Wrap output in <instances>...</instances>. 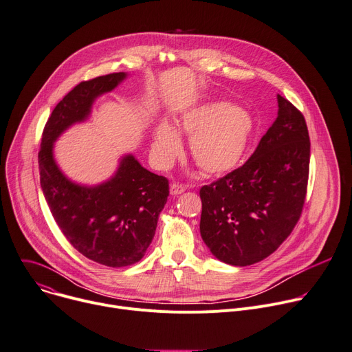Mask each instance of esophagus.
<instances>
[{
  "label": "esophagus",
  "mask_w": 352,
  "mask_h": 352,
  "mask_svg": "<svg viewBox=\"0 0 352 352\" xmlns=\"http://www.w3.org/2000/svg\"><path fill=\"white\" fill-rule=\"evenodd\" d=\"M184 190H186V187L183 184H179V183H172L170 184V195L172 196L182 195Z\"/></svg>",
  "instance_id": "esophagus-1"
}]
</instances>
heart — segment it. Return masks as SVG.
<instances>
[{
    "instance_id": "obj_1",
    "label": "heart",
    "mask_w": 352,
    "mask_h": 352,
    "mask_svg": "<svg viewBox=\"0 0 352 352\" xmlns=\"http://www.w3.org/2000/svg\"><path fill=\"white\" fill-rule=\"evenodd\" d=\"M251 114L228 101H212L186 111L177 129L190 138L188 151L204 175L220 176L234 170L245 156L254 135ZM182 141L168 121L153 133L151 153L160 168L169 166L179 155Z\"/></svg>"
}]
</instances>
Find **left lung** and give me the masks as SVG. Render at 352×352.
<instances>
[{"instance_id": "1", "label": "left lung", "mask_w": 352, "mask_h": 352, "mask_svg": "<svg viewBox=\"0 0 352 352\" xmlns=\"http://www.w3.org/2000/svg\"><path fill=\"white\" fill-rule=\"evenodd\" d=\"M278 117L241 168L200 188V234L224 263L247 266L290 235L303 210L310 138L303 114L278 94Z\"/></svg>"}]
</instances>
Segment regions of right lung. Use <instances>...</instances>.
I'll return each instance as SVG.
<instances>
[{
	"label": "right lung",
	"instance_id": "obj_1",
	"mask_svg": "<svg viewBox=\"0 0 352 352\" xmlns=\"http://www.w3.org/2000/svg\"><path fill=\"white\" fill-rule=\"evenodd\" d=\"M126 76L124 72L100 76L67 93L45 125L38 155L42 192L60 231L80 254L111 267L144 258L168 201L169 182L128 153L108 180L78 184L58 166L53 144L67 128L85 122L96 98L113 91Z\"/></svg>",
	"mask_w": 352,
	"mask_h": 352
}]
</instances>
